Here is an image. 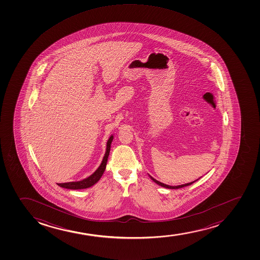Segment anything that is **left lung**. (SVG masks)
<instances>
[{"mask_svg": "<svg viewBox=\"0 0 260 260\" xmlns=\"http://www.w3.org/2000/svg\"><path fill=\"white\" fill-rule=\"evenodd\" d=\"M150 176V175H149ZM150 178L154 181V182L156 183V184H158V185H160V186H163V187H166V188L168 189H179V188H182V187H185V186H187V185H190L192 184V183L195 182V181H197V180H194V181H192V182L187 183V184H184V185H176V186H172V185H166V184H164V183L159 182V181H158V180H156L155 179H153L152 176H150Z\"/></svg>", "mask_w": 260, "mask_h": 260, "instance_id": "1", "label": "left lung"}]
</instances>
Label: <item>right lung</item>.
<instances>
[{
  "mask_svg": "<svg viewBox=\"0 0 260 260\" xmlns=\"http://www.w3.org/2000/svg\"><path fill=\"white\" fill-rule=\"evenodd\" d=\"M113 139H114L113 135L110 136V138L108 139V143H107L106 153H105L103 159H102V164H101V166L98 167V169H97L92 175L87 177V179H82L81 181L60 183V184H58V185L60 186V187H63V188L77 190V189L88 188L90 186H92V185L98 182L100 179L102 178V174H103V173L105 172V169H106V166H107V162H108V155H109V152H110L111 143H112V141H113Z\"/></svg>",
  "mask_w": 260,
  "mask_h": 260,
  "instance_id": "obj_1",
  "label": "right lung"
}]
</instances>
